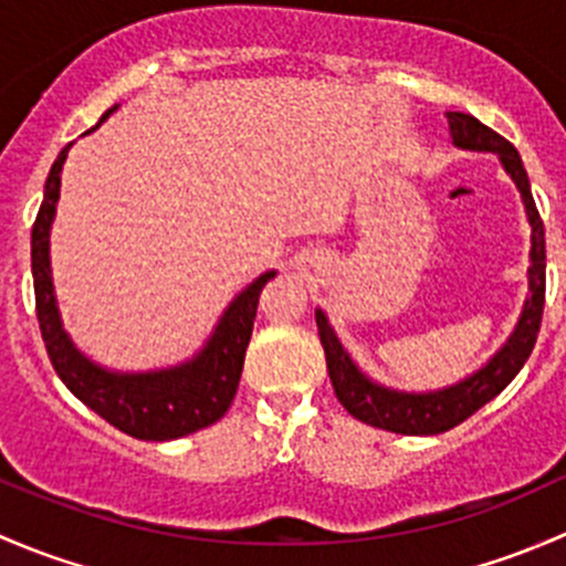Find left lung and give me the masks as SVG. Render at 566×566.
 <instances>
[{"label": "left lung", "mask_w": 566, "mask_h": 566, "mask_svg": "<svg viewBox=\"0 0 566 566\" xmlns=\"http://www.w3.org/2000/svg\"><path fill=\"white\" fill-rule=\"evenodd\" d=\"M447 117L452 145L460 147V150L499 156L504 172L512 177V182L521 191L523 208H526L531 224L528 295L523 301V312L517 317L515 328H512L510 339L488 358V364H482L476 373L462 378L460 384L436 391H399L369 378L353 361L350 353L345 350L334 325L328 323V315L323 310H315L319 342H323L325 364H328L336 399L345 405L347 413L356 416L364 424L399 432V436H438V432H447L458 427L460 421H465L471 413H476L490 399L499 397L512 384V378L521 373L523 364L528 361L536 334H539L542 306H545V227H542L539 210H536L534 197H531V182L521 156L504 136L495 134L493 128L482 125L471 114L447 112Z\"/></svg>", "instance_id": "left-lung-1"}]
</instances>
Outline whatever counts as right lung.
Instances as JSON below:
<instances>
[{
    "instance_id": "obj_1",
    "label": "right lung",
    "mask_w": 566,
    "mask_h": 566,
    "mask_svg": "<svg viewBox=\"0 0 566 566\" xmlns=\"http://www.w3.org/2000/svg\"><path fill=\"white\" fill-rule=\"evenodd\" d=\"M112 112H117V106L108 108L101 123ZM71 145L62 147L56 161L51 164L43 202L32 227V279H35L38 323L45 350L62 384L117 430L139 441H175V438L191 436L219 421L230 410L238 384H241L243 358H247L256 317V301L268 279L276 276V271L260 273L247 290H241L230 301L224 315L210 331L208 342L188 361L167 369H150V373H117V369L95 364L73 345L71 334L62 328L54 279H51V224H54L56 202H60L62 164Z\"/></svg>"
}]
</instances>
